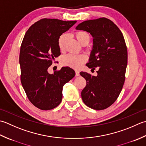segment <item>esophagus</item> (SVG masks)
<instances>
[{"label":"esophagus","instance_id":"34e87169","mask_svg":"<svg viewBox=\"0 0 146 146\" xmlns=\"http://www.w3.org/2000/svg\"><path fill=\"white\" fill-rule=\"evenodd\" d=\"M79 75H80V74H79V71L76 70V76H79Z\"/></svg>","mask_w":146,"mask_h":146}]
</instances>
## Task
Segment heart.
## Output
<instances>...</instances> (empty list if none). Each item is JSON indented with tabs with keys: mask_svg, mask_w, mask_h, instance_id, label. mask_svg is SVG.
Listing matches in <instances>:
<instances>
[{
	"mask_svg": "<svg viewBox=\"0 0 146 146\" xmlns=\"http://www.w3.org/2000/svg\"><path fill=\"white\" fill-rule=\"evenodd\" d=\"M75 36L77 41L82 45L88 44L90 42L91 36L88 32L84 31H79L75 33ZM68 38L67 34H62L58 40V48L61 51L65 48V45ZM87 60L86 56L84 55H72L69 54L64 56L62 58V64L65 66L70 67L73 69H79L82 64Z\"/></svg>",
	"mask_w": 146,
	"mask_h": 146,
	"instance_id": "heart-1",
	"label": "heart"
}]
</instances>
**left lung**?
Segmentation results:
<instances>
[{"instance_id":"left-lung-1","label":"left lung","mask_w":146,"mask_h":146,"mask_svg":"<svg viewBox=\"0 0 146 146\" xmlns=\"http://www.w3.org/2000/svg\"><path fill=\"white\" fill-rule=\"evenodd\" d=\"M93 37V46L86 66L99 67L97 76L81 72L86 86L81 92L83 102L90 108L102 110L118 98L125 79L127 49L122 33L105 17L85 21L76 28Z\"/></svg>"}]
</instances>
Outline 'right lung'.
Masks as SVG:
<instances>
[{
  "label": "right lung",
  "instance_id": "right-lung-1",
  "mask_svg": "<svg viewBox=\"0 0 146 146\" xmlns=\"http://www.w3.org/2000/svg\"><path fill=\"white\" fill-rule=\"evenodd\" d=\"M77 21H65L44 18L26 31L20 49L21 81L31 103L42 110H49L62 102L64 85L75 76L69 67L50 74L48 69L60 55L58 40Z\"/></svg>",
  "mask_w": 146,
  "mask_h": 146
}]
</instances>
